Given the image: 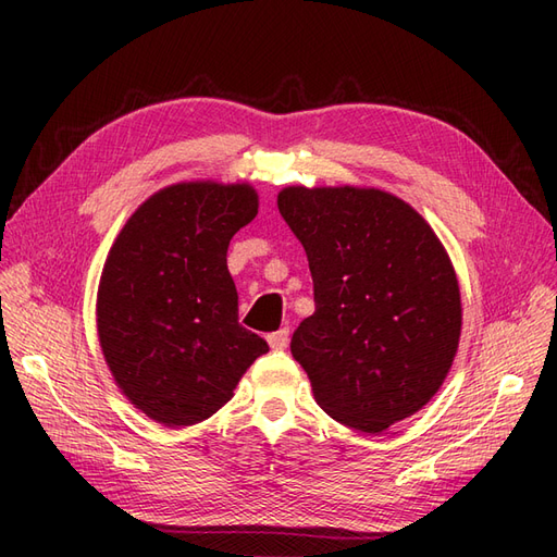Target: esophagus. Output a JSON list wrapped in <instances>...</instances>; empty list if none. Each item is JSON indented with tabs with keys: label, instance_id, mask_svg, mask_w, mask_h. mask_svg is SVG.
<instances>
[{
	"label": "esophagus",
	"instance_id": "1",
	"mask_svg": "<svg viewBox=\"0 0 557 557\" xmlns=\"http://www.w3.org/2000/svg\"><path fill=\"white\" fill-rule=\"evenodd\" d=\"M267 342H269V346H272L274 350H283L285 346H288V342H290V330L288 327H281V330L272 332V334H267Z\"/></svg>",
	"mask_w": 557,
	"mask_h": 557
}]
</instances>
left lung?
Returning <instances> with one entry per match:
<instances>
[{"mask_svg": "<svg viewBox=\"0 0 557 557\" xmlns=\"http://www.w3.org/2000/svg\"><path fill=\"white\" fill-rule=\"evenodd\" d=\"M278 211L307 250L313 315L293 358L320 409L376 434L440 391L460 342L455 269L425 218L376 188L278 193Z\"/></svg>", "mask_w": 557, "mask_h": 557, "instance_id": "8db88e82", "label": "left lung"}]
</instances>
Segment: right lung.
<instances>
[{
  "mask_svg": "<svg viewBox=\"0 0 557 557\" xmlns=\"http://www.w3.org/2000/svg\"><path fill=\"white\" fill-rule=\"evenodd\" d=\"M258 215L248 183H176L148 197L113 242L97 290V334L123 395L166 428L232 399L269 350L239 325L230 239Z\"/></svg>",
  "mask_w": 557,
  "mask_h": 557,
  "instance_id": "obj_1",
  "label": "right lung"
}]
</instances>
